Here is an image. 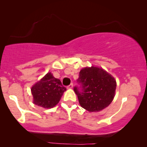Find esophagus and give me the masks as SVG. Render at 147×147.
Here are the masks:
<instances>
[{
	"label": "esophagus",
	"mask_w": 147,
	"mask_h": 147,
	"mask_svg": "<svg viewBox=\"0 0 147 147\" xmlns=\"http://www.w3.org/2000/svg\"><path fill=\"white\" fill-rule=\"evenodd\" d=\"M67 89H72V88H73V84H69V86H67Z\"/></svg>",
	"instance_id": "obj_1"
}]
</instances>
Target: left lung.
Returning a JSON list of instances; mask_svg holds the SVG:
<instances>
[{"label":"left lung","instance_id":"8db88e82","mask_svg":"<svg viewBox=\"0 0 147 147\" xmlns=\"http://www.w3.org/2000/svg\"><path fill=\"white\" fill-rule=\"evenodd\" d=\"M80 87L75 86L80 106L89 112H99L107 107L115 96L116 82L102 68L84 67L77 80Z\"/></svg>","mask_w":147,"mask_h":147}]
</instances>
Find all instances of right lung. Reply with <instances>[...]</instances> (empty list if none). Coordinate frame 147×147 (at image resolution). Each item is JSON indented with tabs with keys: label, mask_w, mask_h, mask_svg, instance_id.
I'll return each mask as SVG.
<instances>
[{
	"label": "right lung",
	"mask_w": 147,
	"mask_h": 147,
	"mask_svg": "<svg viewBox=\"0 0 147 147\" xmlns=\"http://www.w3.org/2000/svg\"><path fill=\"white\" fill-rule=\"evenodd\" d=\"M66 88L49 72L31 88L33 103L44 108H51L59 103Z\"/></svg>",
	"instance_id": "right-lung-1"
}]
</instances>
